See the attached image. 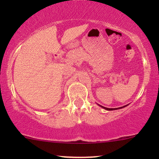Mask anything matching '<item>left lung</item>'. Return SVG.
Wrapping results in <instances>:
<instances>
[{
	"label": "left lung",
	"instance_id": "1",
	"mask_svg": "<svg viewBox=\"0 0 159 159\" xmlns=\"http://www.w3.org/2000/svg\"><path fill=\"white\" fill-rule=\"evenodd\" d=\"M99 106H101L102 107H103V108H105V110H107V111H113V110H116V109H118V108H123V107H125V106H126V105H125V106H123V107H118V108H107V107H103V106H102V105H99Z\"/></svg>",
	"mask_w": 159,
	"mask_h": 159
}]
</instances>
